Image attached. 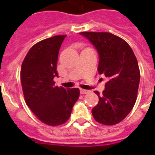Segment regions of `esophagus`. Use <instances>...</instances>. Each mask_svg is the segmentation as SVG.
Listing matches in <instances>:
<instances>
[{
	"mask_svg": "<svg viewBox=\"0 0 155 155\" xmlns=\"http://www.w3.org/2000/svg\"><path fill=\"white\" fill-rule=\"evenodd\" d=\"M89 92L90 91H88V90H85L80 88V93H81V94H87V93H89Z\"/></svg>",
	"mask_w": 155,
	"mask_h": 155,
	"instance_id": "34e87169",
	"label": "esophagus"
}]
</instances>
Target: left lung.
<instances>
[{
	"mask_svg": "<svg viewBox=\"0 0 155 155\" xmlns=\"http://www.w3.org/2000/svg\"><path fill=\"white\" fill-rule=\"evenodd\" d=\"M97 49V70L108 81L92 113L97 121L106 125L120 122L132 110L137 99L140 71L137 58L127 42L106 32H81Z\"/></svg>",
	"mask_w": 155,
	"mask_h": 155,
	"instance_id": "obj_1",
	"label": "left lung"
}]
</instances>
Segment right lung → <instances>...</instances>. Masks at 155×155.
I'll return each instance as SVG.
<instances>
[{
  "label": "right lung",
  "instance_id": "add662e5",
  "mask_svg": "<svg viewBox=\"0 0 155 155\" xmlns=\"http://www.w3.org/2000/svg\"><path fill=\"white\" fill-rule=\"evenodd\" d=\"M65 35H58L31 47L21 69V82L25 103L35 116L48 125H58L69 119L80 97L79 88L58 87L57 61Z\"/></svg>",
  "mask_w": 155,
  "mask_h": 155
}]
</instances>
